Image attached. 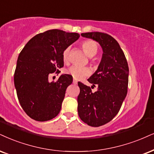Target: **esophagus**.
<instances>
[{"label": "esophagus", "mask_w": 154, "mask_h": 154, "mask_svg": "<svg viewBox=\"0 0 154 154\" xmlns=\"http://www.w3.org/2000/svg\"><path fill=\"white\" fill-rule=\"evenodd\" d=\"M73 84L76 85L77 83H78V81H77L76 80H74V79H73Z\"/></svg>", "instance_id": "esophagus-1"}]
</instances>
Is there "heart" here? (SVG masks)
I'll return each instance as SVG.
<instances>
[{"instance_id":"obj_1","label":"heart","mask_w":154,"mask_h":154,"mask_svg":"<svg viewBox=\"0 0 154 154\" xmlns=\"http://www.w3.org/2000/svg\"><path fill=\"white\" fill-rule=\"evenodd\" d=\"M82 47L85 54L89 57H93L97 54L98 45L94 41H86L82 43ZM70 48H67L63 52V60L64 63L68 61V54ZM66 73L71 75L74 79L80 80L91 74V69L86 66H72L68 68Z\"/></svg>"}]
</instances>
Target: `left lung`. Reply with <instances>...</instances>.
I'll return each instance as SVG.
<instances>
[{
	"instance_id": "1",
	"label": "left lung",
	"mask_w": 154,
	"mask_h": 154,
	"mask_svg": "<svg viewBox=\"0 0 154 154\" xmlns=\"http://www.w3.org/2000/svg\"><path fill=\"white\" fill-rule=\"evenodd\" d=\"M83 37L99 43L103 50L96 72L88 79L97 91L79 82L78 113L88 126L98 127L114 118L126 98L128 83V66L119 43L111 35L100 32L81 33Z\"/></svg>"
}]
</instances>
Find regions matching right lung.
Masks as SVG:
<instances>
[{
	"label": "right lung",
	"mask_w": 154,
	"mask_h": 154,
	"mask_svg": "<svg viewBox=\"0 0 154 154\" xmlns=\"http://www.w3.org/2000/svg\"><path fill=\"white\" fill-rule=\"evenodd\" d=\"M80 35L53 29L37 34L19 54L14 84L20 106L26 114L38 121L53 119L59 113L67 87L73 82L62 74L56 82L48 76L63 66V52Z\"/></svg>",
	"instance_id": "add662e5"
}]
</instances>
